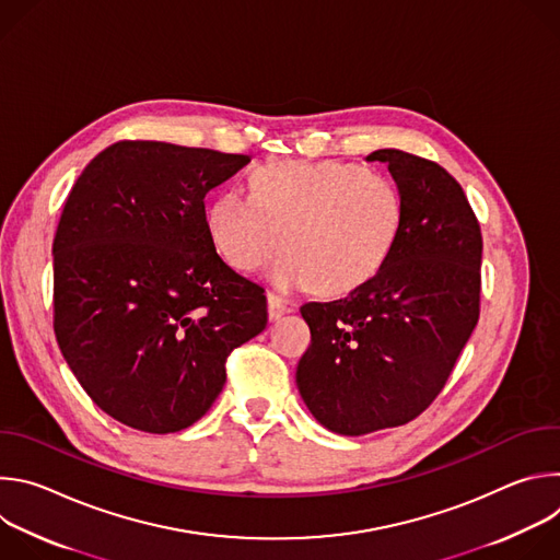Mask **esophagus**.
<instances>
[{"label": "esophagus", "instance_id": "obj_1", "mask_svg": "<svg viewBox=\"0 0 560 560\" xmlns=\"http://www.w3.org/2000/svg\"><path fill=\"white\" fill-rule=\"evenodd\" d=\"M292 310H294V305L288 303L285 299H281L277 294H268V316H270V322H277V318H281L283 314H288Z\"/></svg>", "mask_w": 560, "mask_h": 560}]
</instances>
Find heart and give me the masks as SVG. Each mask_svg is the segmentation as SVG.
Masks as SVG:
<instances>
[{
  "label": "heart",
  "instance_id": "b5f03b06",
  "mask_svg": "<svg viewBox=\"0 0 560 560\" xmlns=\"http://www.w3.org/2000/svg\"><path fill=\"white\" fill-rule=\"evenodd\" d=\"M250 197L221 192L208 208V234L236 272H257L281 248L277 288L354 292L387 261L404 225L389 177L343 162H281L250 177Z\"/></svg>",
  "mask_w": 560,
  "mask_h": 560
}]
</instances>
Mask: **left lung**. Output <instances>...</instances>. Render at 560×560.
I'll return each mask as SVG.
<instances>
[{
  "instance_id": "1",
  "label": "left lung",
  "mask_w": 560,
  "mask_h": 560,
  "mask_svg": "<svg viewBox=\"0 0 560 560\" xmlns=\"http://www.w3.org/2000/svg\"><path fill=\"white\" fill-rule=\"evenodd\" d=\"M404 201L385 266L343 299L301 305L312 343L296 387L330 432L361 436L417 419L478 322L483 236L458 182L430 159L383 148Z\"/></svg>"
}]
</instances>
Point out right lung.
I'll use <instances>...</instances> for the list:
<instances>
[{"mask_svg": "<svg viewBox=\"0 0 560 560\" xmlns=\"http://www.w3.org/2000/svg\"><path fill=\"white\" fill-rule=\"evenodd\" d=\"M248 154L117 141L74 182L52 242L59 350L119 423L171 434L197 423L225 359L264 332V288L217 255L206 195Z\"/></svg>", "mask_w": 560, "mask_h": 560, "instance_id": "obj_1", "label": "right lung"}]
</instances>
